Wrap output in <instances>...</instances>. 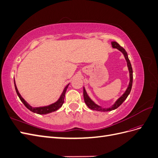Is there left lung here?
<instances>
[{"mask_svg": "<svg viewBox=\"0 0 158 158\" xmlns=\"http://www.w3.org/2000/svg\"><path fill=\"white\" fill-rule=\"evenodd\" d=\"M111 45L113 48L117 49H118L119 51H121L122 53L123 54L124 56H125V59L127 61V67H128V70L129 72V83L128 85V87L127 88V89L125 90V92H124V94L121 95L120 98H118L116 102L114 103V104H113L111 106H110L109 107H103L102 106H99L97 103H95L93 100L89 98V96L88 95L86 90H85L84 86V102L85 103V104L87 105V106L90 109L92 110H95V111H113V110L116 109L117 108H118L124 102V101L127 98L128 95L130 94L131 89H132V80H133V72H132V66L131 64V62L129 60L128 56V54L127 51H125V49L123 48V47H121L119 45V44L118 43H117L116 41H112L111 42Z\"/></svg>", "mask_w": 158, "mask_h": 158, "instance_id": "8db88e82", "label": "left lung"}]
</instances>
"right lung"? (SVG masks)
I'll return each mask as SVG.
<instances>
[{
    "mask_svg": "<svg viewBox=\"0 0 158 158\" xmlns=\"http://www.w3.org/2000/svg\"><path fill=\"white\" fill-rule=\"evenodd\" d=\"M14 86H15V89H16V92L17 93V95H18L19 98L21 100V102L23 103V105L31 111L33 113H35L37 114H48L52 112H54L58 110L59 108H60L63 106V104L64 103V96H65V94L66 92V89H67L69 85L70 84H69L68 85H66L65 88H64L63 92H62L61 95H60L59 98L58 99L56 102H55L53 103H51L50 105H48V106H41V107H32L28 103L26 100L23 99L22 95H20V94L19 93L17 86H16V82H15V80H14Z\"/></svg>",
    "mask_w": 158,
    "mask_h": 158,
    "instance_id": "obj_1",
    "label": "right lung"
}]
</instances>
